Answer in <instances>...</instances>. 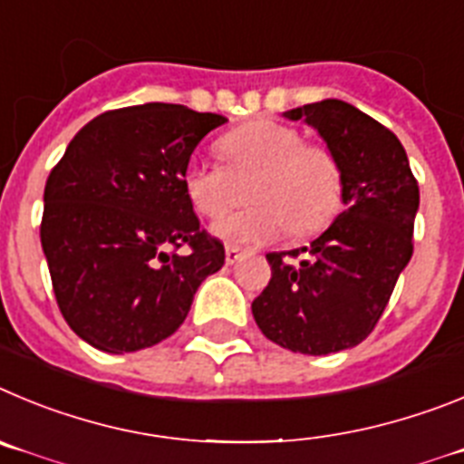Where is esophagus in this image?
<instances>
[{
    "instance_id": "1",
    "label": "esophagus",
    "mask_w": 464,
    "mask_h": 464,
    "mask_svg": "<svg viewBox=\"0 0 464 464\" xmlns=\"http://www.w3.org/2000/svg\"><path fill=\"white\" fill-rule=\"evenodd\" d=\"M242 254H245V249L233 247V245H228V247H227V263H228V266H233V263L240 261Z\"/></svg>"
}]
</instances>
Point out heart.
I'll return each instance as SVG.
<instances>
[{"label": "heart", "instance_id": "obj_1", "mask_svg": "<svg viewBox=\"0 0 464 464\" xmlns=\"http://www.w3.org/2000/svg\"><path fill=\"white\" fill-rule=\"evenodd\" d=\"M217 150L224 164L191 160L182 185L196 212L227 215L252 194L249 210L228 215L212 231L228 242H273L294 231L312 236L342 206L344 175L331 148L304 143L303 133L275 120H254L227 133Z\"/></svg>", "mask_w": 464, "mask_h": 464}]
</instances>
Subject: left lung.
Wrapping results in <instances>:
<instances>
[{"label": "left lung", "mask_w": 464, "mask_h": 464, "mask_svg": "<svg viewBox=\"0 0 464 464\" xmlns=\"http://www.w3.org/2000/svg\"><path fill=\"white\" fill-rule=\"evenodd\" d=\"M333 150L344 175V210L298 266L268 254V286L252 303L261 333L275 344L325 356L365 340L386 310L414 252L419 182L391 129L340 99L294 108ZM298 254V252H295Z\"/></svg>", "instance_id": "1"}]
</instances>
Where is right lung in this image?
I'll return each mask as SVG.
<instances>
[{
	"label": "right lung",
	"mask_w": 464,
	"mask_h": 464,
	"mask_svg": "<svg viewBox=\"0 0 464 464\" xmlns=\"http://www.w3.org/2000/svg\"><path fill=\"white\" fill-rule=\"evenodd\" d=\"M224 122L178 103L108 111L50 170L41 247L62 316L99 352L173 335L196 289L224 266V245L203 231L182 185L194 148Z\"/></svg>",
	"instance_id": "obj_1"
}]
</instances>
